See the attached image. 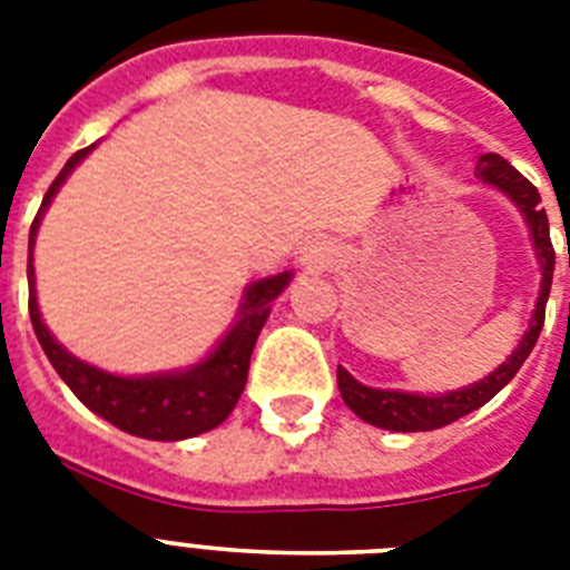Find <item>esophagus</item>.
<instances>
[{"instance_id":"34e87169","label":"esophagus","mask_w":570,"mask_h":570,"mask_svg":"<svg viewBox=\"0 0 570 570\" xmlns=\"http://www.w3.org/2000/svg\"><path fill=\"white\" fill-rule=\"evenodd\" d=\"M333 257H336V248H333L330 240H324V237L307 240V246L301 252V261L307 263L309 269H327L330 263H333Z\"/></svg>"}]
</instances>
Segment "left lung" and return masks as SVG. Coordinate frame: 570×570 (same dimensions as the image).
Wrapping results in <instances>:
<instances>
[{
  "mask_svg": "<svg viewBox=\"0 0 570 570\" xmlns=\"http://www.w3.org/2000/svg\"><path fill=\"white\" fill-rule=\"evenodd\" d=\"M478 179L484 181V185H492L495 190H501L519 208L524 223H528L533 252H537V261L542 266L537 309L530 315L528 330H524L521 342L515 344V351L490 376L472 382V385H463L458 391H446V394H411V391L371 389V385H362L358 380H353L338 365L336 380L338 391H342V400L356 417L376 425V429H389V432H432V429H443V425L461 420L463 414L481 409V405L490 403L492 396L504 389L507 382L519 374V367L524 365V358L530 356L539 333H542L544 304H548V295H551L553 261H557L551 246L548 214L542 208V196H539V190L510 161L501 159L499 153H484L478 159Z\"/></svg>",
  "mask_w": 570,
  "mask_h": 570,
  "instance_id": "obj_1",
  "label": "left lung"
}]
</instances>
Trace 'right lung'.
Instances as JSON below:
<instances>
[{
  "label": "right lung",
  "mask_w": 570,
  "mask_h": 570,
  "mask_svg": "<svg viewBox=\"0 0 570 570\" xmlns=\"http://www.w3.org/2000/svg\"><path fill=\"white\" fill-rule=\"evenodd\" d=\"M92 147L78 150L66 161L31 223V234H28V286H31L28 313H31L33 333L40 338L42 351L60 380L71 389V394L98 417L118 425L121 432L145 440H188L212 432L232 414L240 400L248 380V358L255 351L263 324L269 318L272 301L289 286L293 272H277V275L252 281L243 289L240 309L234 315L228 333L196 365L161 371V374L121 376L78 358L51 336V330L42 322L37 289H33V243H37V228H40L42 214L49 212L51 199L63 188L71 170L92 153Z\"/></svg>",
  "instance_id": "1"
}]
</instances>
